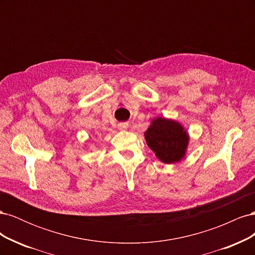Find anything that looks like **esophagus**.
Wrapping results in <instances>:
<instances>
[{"label": "esophagus", "instance_id": "34e87169", "mask_svg": "<svg viewBox=\"0 0 255 255\" xmlns=\"http://www.w3.org/2000/svg\"><path fill=\"white\" fill-rule=\"evenodd\" d=\"M128 128V123H127V122H121L118 125L119 129H127Z\"/></svg>", "mask_w": 255, "mask_h": 255}]
</instances>
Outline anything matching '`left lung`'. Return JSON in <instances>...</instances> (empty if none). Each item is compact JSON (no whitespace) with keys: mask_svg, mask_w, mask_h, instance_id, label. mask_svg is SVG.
<instances>
[{"mask_svg":"<svg viewBox=\"0 0 255 255\" xmlns=\"http://www.w3.org/2000/svg\"><path fill=\"white\" fill-rule=\"evenodd\" d=\"M144 138L161 163L176 164L186 156L189 134L179 121L166 117L153 118Z\"/></svg>","mask_w":255,"mask_h":255,"instance_id":"obj_1","label":"left lung"}]
</instances>
